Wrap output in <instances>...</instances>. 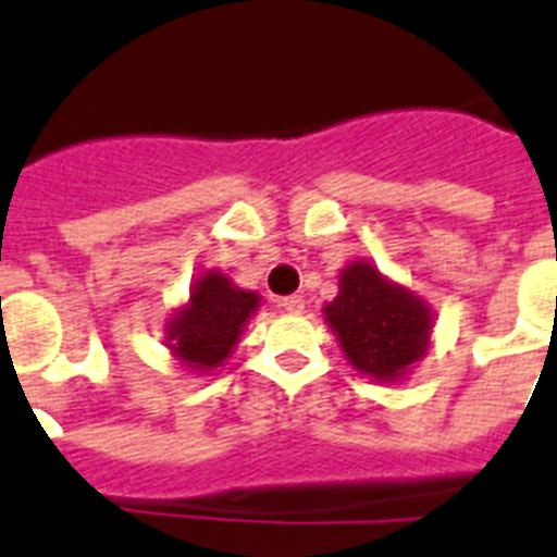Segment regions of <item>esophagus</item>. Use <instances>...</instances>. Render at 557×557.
I'll return each mask as SVG.
<instances>
[{
	"instance_id": "1",
	"label": "esophagus",
	"mask_w": 557,
	"mask_h": 557,
	"mask_svg": "<svg viewBox=\"0 0 557 557\" xmlns=\"http://www.w3.org/2000/svg\"><path fill=\"white\" fill-rule=\"evenodd\" d=\"M280 306H283L288 314H300V311L306 309V300H302L300 294H288V297H283V300H280Z\"/></svg>"
}]
</instances>
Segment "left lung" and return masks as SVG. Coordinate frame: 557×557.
Segmentation results:
<instances>
[{
	"label": "left lung",
	"instance_id": "8db88e82",
	"mask_svg": "<svg viewBox=\"0 0 557 557\" xmlns=\"http://www.w3.org/2000/svg\"><path fill=\"white\" fill-rule=\"evenodd\" d=\"M323 314L357 372L386 383L406 377L426 355L435 320L426 302L366 260L343 269L341 292Z\"/></svg>",
	"mask_w": 557,
	"mask_h": 557
}]
</instances>
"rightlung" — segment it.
Masks as SVG:
<instances>
[{"mask_svg":"<svg viewBox=\"0 0 557 557\" xmlns=\"http://www.w3.org/2000/svg\"><path fill=\"white\" fill-rule=\"evenodd\" d=\"M260 294L237 288L220 271H202L191 297L165 325V346L191 372H211L232 355Z\"/></svg>","mask_w":557,"mask_h":557,"instance_id":"1","label":"right lung"}]
</instances>
